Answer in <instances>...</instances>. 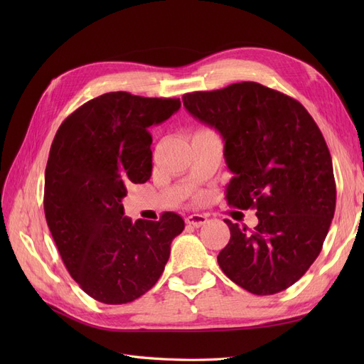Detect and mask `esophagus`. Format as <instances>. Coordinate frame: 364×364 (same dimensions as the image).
<instances>
[{"label":"esophagus","instance_id":"obj_1","mask_svg":"<svg viewBox=\"0 0 364 364\" xmlns=\"http://www.w3.org/2000/svg\"><path fill=\"white\" fill-rule=\"evenodd\" d=\"M208 222V217L203 214H191L186 217V225L194 226V228H200Z\"/></svg>","mask_w":364,"mask_h":364}]
</instances>
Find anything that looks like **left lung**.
Masks as SVG:
<instances>
[{
	"label": "left lung",
	"instance_id": "1",
	"mask_svg": "<svg viewBox=\"0 0 364 364\" xmlns=\"http://www.w3.org/2000/svg\"><path fill=\"white\" fill-rule=\"evenodd\" d=\"M182 100L223 136L232 171L228 205L257 209L253 229L225 220L230 240L217 257L220 269L253 294L289 289L318 257L336 211L333 161L321 129L299 102L257 82Z\"/></svg>",
	"mask_w": 364,
	"mask_h": 364
}]
</instances>
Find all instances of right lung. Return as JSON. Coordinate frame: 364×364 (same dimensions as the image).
<instances>
[{
    "label": "right lung",
    "mask_w": 364,
    "mask_h": 364,
    "mask_svg": "<svg viewBox=\"0 0 364 364\" xmlns=\"http://www.w3.org/2000/svg\"><path fill=\"white\" fill-rule=\"evenodd\" d=\"M179 98L118 91L86 102L56 132L46 168L43 211L65 267L95 301L119 305L158 282L185 223L124 217L126 183L151 176L149 127L179 111Z\"/></svg>",
    "instance_id": "obj_1"
}]
</instances>
